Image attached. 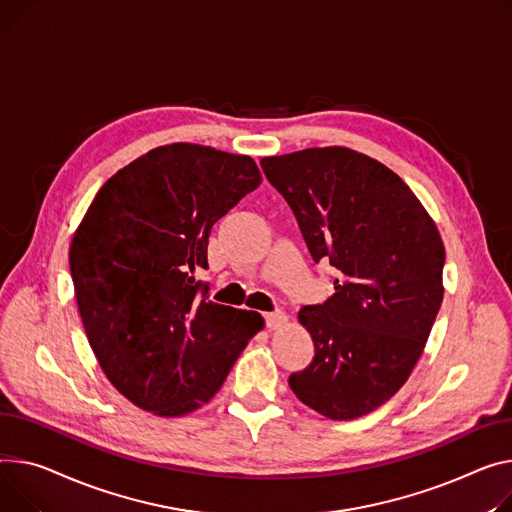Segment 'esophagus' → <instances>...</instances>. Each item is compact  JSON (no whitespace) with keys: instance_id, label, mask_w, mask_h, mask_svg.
Returning a JSON list of instances; mask_svg holds the SVG:
<instances>
[{"instance_id":"esophagus-1","label":"esophagus","mask_w":512,"mask_h":512,"mask_svg":"<svg viewBox=\"0 0 512 512\" xmlns=\"http://www.w3.org/2000/svg\"><path fill=\"white\" fill-rule=\"evenodd\" d=\"M263 319H265L267 329H280V327H284V325H286V321H288V317H286L282 311H276V313H265V315H263Z\"/></svg>"}]
</instances>
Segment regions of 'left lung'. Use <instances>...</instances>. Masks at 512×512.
<instances>
[{
    "mask_svg": "<svg viewBox=\"0 0 512 512\" xmlns=\"http://www.w3.org/2000/svg\"><path fill=\"white\" fill-rule=\"evenodd\" d=\"M261 168L315 263L337 269L333 296L298 313L315 358L290 374V389L325 418L366 416L424 352L445 292V245L412 189L366 154L309 148L261 158Z\"/></svg>",
    "mask_w": 512,
    "mask_h": 512,
    "instance_id": "obj_1",
    "label": "left lung"
}]
</instances>
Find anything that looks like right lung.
Masks as SVG:
<instances>
[{"instance_id": "1", "label": "right lung", "mask_w": 512, "mask_h": 512, "mask_svg": "<svg viewBox=\"0 0 512 512\" xmlns=\"http://www.w3.org/2000/svg\"><path fill=\"white\" fill-rule=\"evenodd\" d=\"M259 183L249 156L160 146L102 185L78 226L70 271L90 348L142 410L195 412L263 327L259 313L208 300L195 280L212 226Z\"/></svg>"}]
</instances>
